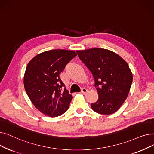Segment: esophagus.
Here are the masks:
<instances>
[{
  "label": "esophagus",
  "mask_w": 154,
  "mask_h": 154,
  "mask_svg": "<svg viewBox=\"0 0 154 154\" xmlns=\"http://www.w3.org/2000/svg\"><path fill=\"white\" fill-rule=\"evenodd\" d=\"M87 92H88V89H85V88H83V89H82L81 93H82V94H85V93H86Z\"/></svg>",
  "instance_id": "34e87169"
}]
</instances>
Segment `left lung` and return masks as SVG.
<instances>
[{
  "instance_id": "8db88e82",
  "label": "left lung",
  "mask_w": 154,
  "mask_h": 154,
  "mask_svg": "<svg viewBox=\"0 0 154 154\" xmlns=\"http://www.w3.org/2000/svg\"><path fill=\"white\" fill-rule=\"evenodd\" d=\"M76 51L92 73L97 87L99 97L91 104L92 109L101 115L116 112L128 97L133 81L128 63L117 53L104 48Z\"/></svg>"
}]
</instances>
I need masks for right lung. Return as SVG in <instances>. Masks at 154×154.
<instances>
[{"label":"right lung","mask_w":154,"mask_h":154,"mask_svg":"<svg viewBox=\"0 0 154 154\" xmlns=\"http://www.w3.org/2000/svg\"><path fill=\"white\" fill-rule=\"evenodd\" d=\"M77 56L72 50H52L36 55L31 60L24 76V85L32 104L45 116L57 117L67 109L72 96L59 77L71 60Z\"/></svg>","instance_id":"add662e5"}]
</instances>
